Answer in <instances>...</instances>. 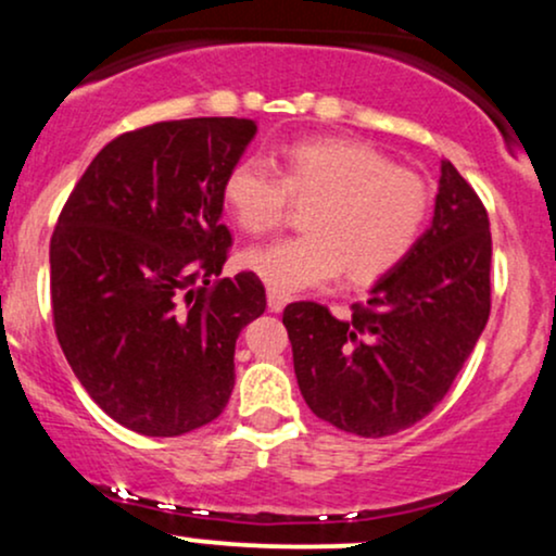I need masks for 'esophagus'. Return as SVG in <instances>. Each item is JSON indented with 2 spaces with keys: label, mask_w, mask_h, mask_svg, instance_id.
Wrapping results in <instances>:
<instances>
[{
  "label": "esophagus",
  "mask_w": 556,
  "mask_h": 556,
  "mask_svg": "<svg viewBox=\"0 0 556 556\" xmlns=\"http://www.w3.org/2000/svg\"><path fill=\"white\" fill-rule=\"evenodd\" d=\"M266 295H269V311H271V314H279V311H285L287 295H282V292H277V290H269Z\"/></svg>",
  "instance_id": "esophagus-1"
}]
</instances>
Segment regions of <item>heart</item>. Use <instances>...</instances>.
<instances>
[{
  "mask_svg": "<svg viewBox=\"0 0 556 556\" xmlns=\"http://www.w3.org/2000/svg\"><path fill=\"white\" fill-rule=\"evenodd\" d=\"M225 203L240 229L269 235L292 203L307 208L303 238L261 245L242 264L287 292L324 287L344 271L350 285H374L413 253L429 225L433 193L424 175L400 167L355 138H311L287 146L282 169L248 156L229 169Z\"/></svg>",
  "mask_w": 556,
  "mask_h": 556,
  "instance_id": "b5f03b06",
  "label": "heart"
}]
</instances>
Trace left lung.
I'll list each match as a JSON object with an SVG mask.
<instances>
[{"instance_id":"left-lung-1","label":"left lung","mask_w":556,"mask_h":556,"mask_svg":"<svg viewBox=\"0 0 556 556\" xmlns=\"http://www.w3.org/2000/svg\"><path fill=\"white\" fill-rule=\"evenodd\" d=\"M486 206L442 159L431 227L348 318L298 300L285 308L303 400L340 431L392 437L426 418L473 353L491 311Z\"/></svg>"}]
</instances>
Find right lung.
Wrapping results in <instances>:
<instances>
[{
	"mask_svg": "<svg viewBox=\"0 0 556 556\" xmlns=\"http://www.w3.org/2000/svg\"><path fill=\"white\" fill-rule=\"evenodd\" d=\"M253 119H167L123 132L83 172L49 242L62 353L106 416L143 437L212 424L235 342L266 311L253 271L222 277L225 180Z\"/></svg>",
	"mask_w": 556,
	"mask_h": 556,
	"instance_id": "right-lung-1",
	"label": "right lung"
}]
</instances>
